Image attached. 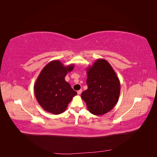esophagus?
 <instances>
[{
    "label": "esophagus",
    "mask_w": 157,
    "mask_h": 157,
    "mask_svg": "<svg viewBox=\"0 0 157 157\" xmlns=\"http://www.w3.org/2000/svg\"><path fill=\"white\" fill-rule=\"evenodd\" d=\"M82 90H78V91H77V94H78V95H80V94H81V93H82Z\"/></svg>",
    "instance_id": "obj_1"
}]
</instances>
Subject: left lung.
Returning a JSON list of instances; mask_svg holds the SVG:
<instances>
[{
  "label": "left lung",
  "mask_w": 157,
  "mask_h": 157,
  "mask_svg": "<svg viewBox=\"0 0 157 157\" xmlns=\"http://www.w3.org/2000/svg\"><path fill=\"white\" fill-rule=\"evenodd\" d=\"M88 89L81 94L89 111L102 115L115 106L119 98L121 83L108 61L98 59L87 67Z\"/></svg>",
  "instance_id": "1"
}]
</instances>
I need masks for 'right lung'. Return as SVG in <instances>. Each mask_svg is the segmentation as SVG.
<instances>
[{"label":"right lung","mask_w":157,"mask_h":157,"mask_svg":"<svg viewBox=\"0 0 157 157\" xmlns=\"http://www.w3.org/2000/svg\"><path fill=\"white\" fill-rule=\"evenodd\" d=\"M74 67V64L65 66L59 60H54L40 71L34 84V92L38 103L44 111L54 115L63 113L77 94L65 80Z\"/></svg>","instance_id":"right-lung-1"}]
</instances>
